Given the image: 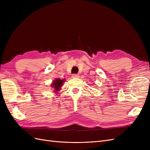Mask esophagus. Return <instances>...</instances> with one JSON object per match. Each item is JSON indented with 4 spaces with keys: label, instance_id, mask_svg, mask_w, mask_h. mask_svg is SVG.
Returning a JSON list of instances; mask_svg holds the SVG:
<instances>
[{
    "label": "esophagus",
    "instance_id": "obj_1",
    "mask_svg": "<svg viewBox=\"0 0 150 150\" xmlns=\"http://www.w3.org/2000/svg\"><path fill=\"white\" fill-rule=\"evenodd\" d=\"M72 77L73 78H79V74H74L72 75Z\"/></svg>",
    "mask_w": 150,
    "mask_h": 150
}]
</instances>
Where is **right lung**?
Listing matches in <instances>:
<instances>
[{"label":"right lung","mask_w":150,"mask_h":150,"mask_svg":"<svg viewBox=\"0 0 150 150\" xmlns=\"http://www.w3.org/2000/svg\"><path fill=\"white\" fill-rule=\"evenodd\" d=\"M65 82V79H61L59 78H56L54 80H53L52 83H51V87L54 89V92L56 93H57V92L61 90L62 86Z\"/></svg>","instance_id":"obj_1"}]
</instances>
